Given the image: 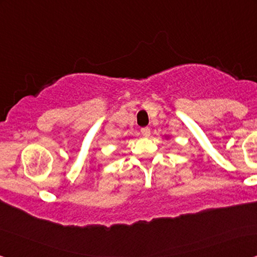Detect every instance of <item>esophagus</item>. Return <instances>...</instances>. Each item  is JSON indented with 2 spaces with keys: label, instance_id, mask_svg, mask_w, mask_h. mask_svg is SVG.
Wrapping results in <instances>:
<instances>
[{
  "label": "esophagus",
  "instance_id": "34e87169",
  "mask_svg": "<svg viewBox=\"0 0 257 257\" xmlns=\"http://www.w3.org/2000/svg\"><path fill=\"white\" fill-rule=\"evenodd\" d=\"M140 133L143 137H149L151 135V128L150 127H142L140 128Z\"/></svg>",
  "mask_w": 257,
  "mask_h": 257
}]
</instances>
